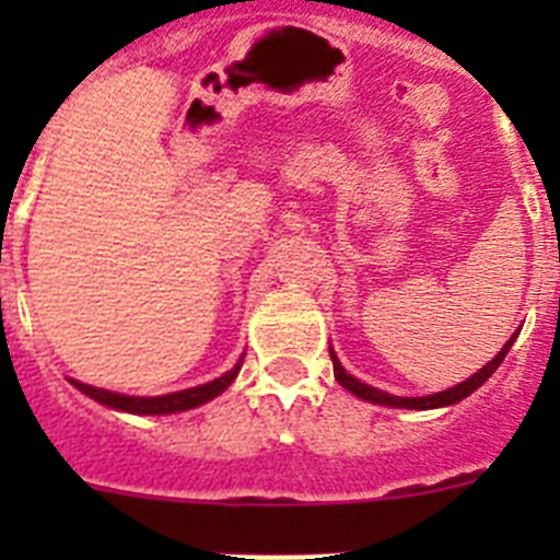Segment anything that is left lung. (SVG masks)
Wrapping results in <instances>:
<instances>
[{"label":"left lung","mask_w":560,"mask_h":560,"mask_svg":"<svg viewBox=\"0 0 560 560\" xmlns=\"http://www.w3.org/2000/svg\"><path fill=\"white\" fill-rule=\"evenodd\" d=\"M518 330H522V328H518ZM513 341H516V334L504 341V348L499 350V353L493 355V359L488 361L482 370H477L471 378L459 381L457 387H448V389H443V393H434V395H420V398H400V395H389V393H384V389H378V387H370V384H364V381H359L355 375H350L348 370L341 368V361H339V355L334 353V348H330V359H334L336 381H339L341 387L348 389V393H353L355 398L370 400V404H378V407H393V409H440V407H452V404H459L463 398H468L471 393H477L485 381L497 373V368L504 361L508 350L513 348Z\"/></svg>","instance_id":"left-lung-1"}]
</instances>
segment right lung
I'll return each mask as SVG.
<instances>
[{"instance_id":"add662e5","label":"right lung","mask_w":560,"mask_h":560,"mask_svg":"<svg viewBox=\"0 0 560 560\" xmlns=\"http://www.w3.org/2000/svg\"><path fill=\"white\" fill-rule=\"evenodd\" d=\"M241 364H244V355L235 361V368L226 370L224 375H219L215 381H207V384H199V387L190 389H179V393H167V395H122V393H112V389H101L92 387V384H83V381L69 378V384L75 389H81L83 395H89L92 400L103 404L108 409H117V412H128V415H176V412H187V409H196L207 400L219 398L226 387H230L232 381L237 378L241 373Z\"/></svg>"}]
</instances>
